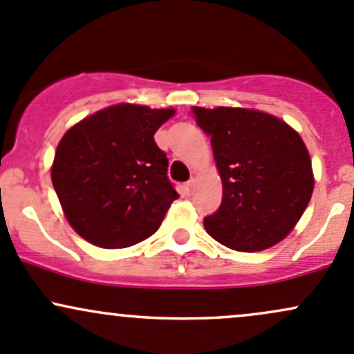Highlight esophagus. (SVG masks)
<instances>
[{
	"instance_id": "34e87169",
	"label": "esophagus",
	"mask_w": 354,
	"mask_h": 354,
	"mask_svg": "<svg viewBox=\"0 0 354 354\" xmlns=\"http://www.w3.org/2000/svg\"><path fill=\"white\" fill-rule=\"evenodd\" d=\"M185 192H187L188 193V195H189V193H192L193 192V188H195V180H189V181H187V183H185Z\"/></svg>"
}]
</instances>
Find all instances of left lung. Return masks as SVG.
<instances>
[{
    "label": "left lung",
    "instance_id": "1",
    "mask_svg": "<svg viewBox=\"0 0 354 354\" xmlns=\"http://www.w3.org/2000/svg\"><path fill=\"white\" fill-rule=\"evenodd\" d=\"M210 136L222 180V203L203 218L217 243L243 252L285 239L310 202L312 162L302 137L283 120L258 110L193 106Z\"/></svg>",
    "mask_w": 354,
    "mask_h": 354
}]
</instances>
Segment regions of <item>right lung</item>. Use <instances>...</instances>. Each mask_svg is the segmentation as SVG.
<instances>
[{
  "instance_id": "right-lung-1",
  "label": "right lung",
  "mask_w": 354,
  "mask_h": 354,
  "mask_svg": "<svg viewBox=\"0 0 354 354\" xmlns=\"http://www.w3.org/2000/svg\"><path fill=\"white\" fill-rule=\"evenodd\" d=\"M173 109L109 106L71 127L59 142L50 178L66 218L88 243L129 248L151 237L178 193L156 130Z\"/></svg>"
}]
</instances>
